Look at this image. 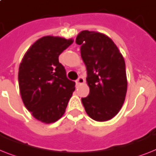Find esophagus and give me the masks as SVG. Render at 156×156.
<instances>
[{"label":"esophagus","mask_w":156,"mask_h":156,"mask_svg":"<svg viewBox=\"0 0 156 156\" xmlns=\"http://www.w3.org/2000/svg\"><path fill=\"white\" fill-rule=\"evenodd\" d=\"M85 80L84 78H82V77H79V78L76 80V84L79 85V84H82V83H84Z\"/></svg>","instance_id":"obj_1"}]
</instances>
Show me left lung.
<instances>
[{"mask_svg": "<svg viewBox=\"0 0 156 156\" xmlns=\"http://www.w3.org/2000/svg\"><path fill=\"white\" fill-rule=\"evenodd\" d=\"M76 43L87 70L89 95L82 98L86 112L92 119L105 122L119 113L127 89L125 61L114 41L101 33L84 30Z\"/></svg>", "mask_w": 156, "mask_h": 156, "instance_id": "obj_1", "label": "left lung"}]
</instances>
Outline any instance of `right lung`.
I'll return each mask as SVG.
<instances>
[{
	"instance_id": "right-lung-1",
	"label": "right lung",
	"mask_w": 156,
	"mask_h": 156,
	"mask_svg": "<svg viewBox=\"0 0 156 156\" xmlns=\"http://www.w3.org/2000/svg\"><path fill=\"white\" fill-rule=\"evenodd\" d=\"M72 39L45 36L33 44L19 66V89L25 107L44 123L58 121L75 90L58 57Z\"/></svg>"
}]
</instances>
